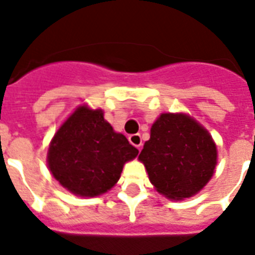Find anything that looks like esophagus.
Returning <instances> with one entry per match:
<instances>
[{"label": "esophagus", "mask_w": 255, "mask_h": 255, "mask_svg": "<svg viewBox=\"0 0 255 255\" xmlns=\"http://www.w3.org/2000/svg\"><path fill=\"white\" fill-rule=\"evenodd\" d=\"M128 140H129V142H131L133 146H136L140 150L141 149V145H142V140H141V136L140 133H134V134H131L129 137H128Z\"/></svg>", "instance_id": "34e87169"}]
</instances>
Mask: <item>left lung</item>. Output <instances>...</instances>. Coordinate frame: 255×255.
Returning a JSON list of instances; mask_svg holds the SVG:
<instances>
[{"instance_id":"8db88e82","label":"left lung","mask_w":255,"mask_h":255,"mask_svg":"<svg viewBox=\"0 0 255 255\" xmlns=\"http://www.w3.org/2000/svg\"><path fill=\"white\" fill-rule=\"evenodd\" d=\"M138 159L155 189L171 200L200 192L217 164V146L209 132L183 114H162L153 124Z\"/></svg>"}]
</instances>
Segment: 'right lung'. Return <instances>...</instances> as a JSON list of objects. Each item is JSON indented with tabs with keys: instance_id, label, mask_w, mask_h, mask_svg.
I'll use <instances>...</instances> for the list:
<instances>
[{
	"instance_id": "obj_1",
	"label": "right lung",
	"mask_w": 255,
	"mask_h": 255,
	"mask_svg": "<svg viewBox=\"0 0 255 255\" xmlns=\"http://www.w3.org/2000/svg\"><path fill=\"white\" fill-rule=\"evenodd\" d=\"M138 150L126 136L114 132L102 110L76 109L51 140L49 170L70 192L95 197L119 180L123 164Z\"/></svg>"
}]
</instances>
